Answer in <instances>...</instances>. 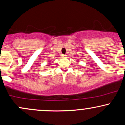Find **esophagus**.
Wrapping results in <instances>:
<instances>
[{"label": "esophagus", "mask_w": 125, "mask_h": 125, "mask_svg": "<svg viewBox=\"0 0 125 125\" xmlns=\"http://www.w3.org/2000/svg\"><path fill=\"white\" fill-rule=\"evenodd\" d=\"M61 56H62V58H66V55H64V54H62V55Z\"/></svg>", "instance_id": "1"}]
</instances>
